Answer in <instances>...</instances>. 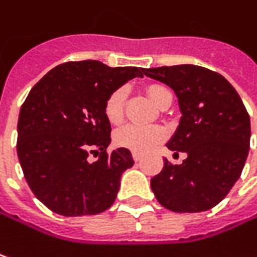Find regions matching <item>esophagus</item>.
<instances>
[{"instance_id": "1", "label": "esophagus", "mask_w": 257, "mask_h": 257, "mask_svg": "<svg viewBox=\"0 0 257 257\" xmlns=\"http://www.w3.org/2000/svg\"><path fill=\"white\" fill-rule=\"evenodd\" d=\"M142 158H143V156L140 155V154H136V152H133V159H135L136 162H140V161H142Z\"/></svg>"}]
</instances>
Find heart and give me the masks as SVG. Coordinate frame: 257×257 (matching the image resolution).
Segmentation results:
<instances>
[{
    "label": "heart",
    "mask_w": 257,
    "mask_h": 257,
    "mask_svg": "<svg viewBox=\"0 0 257 257\" xmlns=\"http://www.w3.org/2000/svg\"><path fill=\"white\" fill-rule=\"evenodd\" d=\"M146 92L149 98L155 102L158 106H164L168 101L173 99L171 92L162 86V84H149L146 87ZM125 99H127V90L124 87L115 89L105 101L103 112L106 119L117 125L124 118V108H125ZM167 138L165 128L161 125H135L128 124L117 130L114 142L119 148L128 149L136 154H145L155 148L158 143H161Z\"/></svg>",
    "instance_id": "b5f03b06"
}]
</instances>
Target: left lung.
<instances>
[{
  "instance_id": "obj_1",
  "label": "left lung",
  "mask_w": 257,
  "mask_h": 257,
  "mask_svg": "<svg viewBox=\"0 0 257 257\" xmlns=\"http://www.w3.org/2000/svg\"><path fill=\"white\" fill-rule=\"evenodd\" d=\"M145 74L175 92L180 125L168 149L186 152L180 165L167 158L151 180L156 200L173 212H203L216 206L244 168L250 148V117L237 90L205 67L184 64L146 68Z\"/></svg>"
}]
</instances>
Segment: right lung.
<instances>
[{
	"label": "right lung",
	"instance_id": "right-lung-1",
	"mask_svg": "<svg viewBox=\"0 0 257 257\" xmlns=\"http://www.w3.org/2000/svg\"><path fill=\"white\" fill-rule=\"evenodd\" d=\"M145 68L108 67L96 60L54 67L29 92L17 124V156L30 190L64 216L106 211L121 174L133 167L128 149L106 152L111 124L106 98ZM100 158L92 163L88 155Z\"/></svg>",
	"mask_w": 257,
	"mask_h": 257
}]
</instances>
